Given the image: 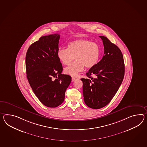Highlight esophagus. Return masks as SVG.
Segmentation results:
<instances>
[{"mask_svg": "<svg viewBox=\"0 0 147 147\" xmlns=\"http://www.w3.org/2000/svg\"><path fill=\"white\" fill-rule=\"evenodd\" d=\"M76 80V79L75 78H74V77H73V78H72V82H74V81H75Z\"/></svg>", "mask_w": 147, "mask_h": 147, "instance_id": "obj_1", "label": "esophagus"}]
</instances>
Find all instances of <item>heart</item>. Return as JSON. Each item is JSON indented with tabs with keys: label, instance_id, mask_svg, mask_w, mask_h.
<instances>
[{
	"label": "heart",
	"instance_id": "heart-1",
	"mask_svg": "<svg viewBox=\"0 0 147 147\" xmlns=\"http://www.w3.org/2000/svg\"><path fill=\"white\" fill-rule=\"evenodd\" d=\"M100 47L97 43L88 40L78 39L68 43L67 48H61L57 51L58 59L63 64L68 65L74 57L76 61L64 68L67 75L76 76L84 66L91 68L97 64L100 57Z\"/></svg>",
	"mask_w": 147,
	"mask_h": 147
}]
</instances>
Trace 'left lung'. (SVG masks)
Listing matches in <instances>:
<instances>
[{
  "label": "left lung",
  "instance_id": "obj_1",
  "mask_svg": "<svg viewBox=\"0 0 147 147\" xmlns=\"http://www.w3.org/2000/svg\"><path fill=\"white\" fill-rule=\"evenodd\" d=\"M99 37L104 44V56L86 73L88 78L81 79L85 104L95 109L110 102L122 83L125 72L123 56L119 48L107 37Z\"/></svg>",
  "mask_w": 147,
  "mask_h": 147
}]
</instances>
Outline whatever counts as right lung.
I'll use <instances>...</instances> for the list:
<instances>
[{"instance_id":"1","label":"right lung","mask_w":147,"mask_h":147,"mask_svg":"<svg viewBox=\"0 0 147 147\" xmlns=\"http://www.w3.org/2000/svg\"><path fill=\"white\" fill-rule=\"evenodd\" d=\"M59 34L43 36L32 43L25 57L26 76L29 84L42 104L57 107L65 99L71 76L61 74L63 66L57 53Z\"/></svg>"}]
</instances>
